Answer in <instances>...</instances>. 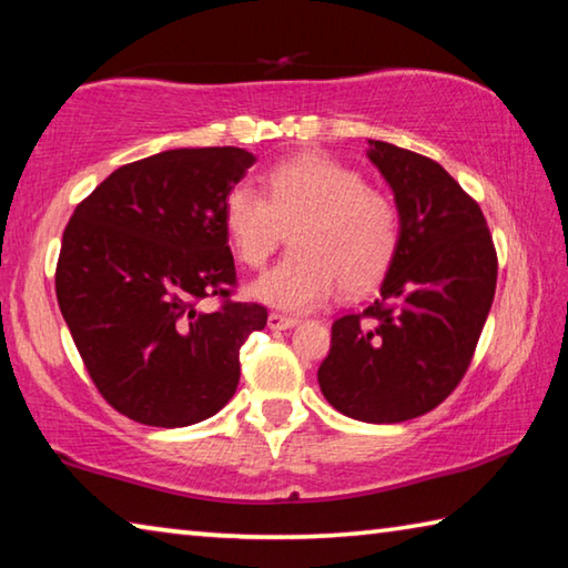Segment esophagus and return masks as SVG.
<instances>
[{
	"label": "esophagus",
	"instance_id": "1",
	"mask_svg": "<svg viewBox=\"0 0 568 568\" xmlns=\"http://www.w3.org/2000/svg\"><path fill=\"white\" fill-rule=\"evenodd\" d=\"M266 322H268V329H292V327H296V322H300V320L286 317V314L272 312V314H268Z\"/></svg>",
	"mask_w": 568,
	"mask_h": 568
}]
</instances>
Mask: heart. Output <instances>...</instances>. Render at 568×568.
<instances>
[{"label":"heart","mask_w":568,"mask_h":568,"mask_svg":"<svg viewBox=\"0 0 568 568\" xmlns=\"http://www.w3.org/2000/svg\"><path fill=\"white\" fill-rule=\"evenodd\" d=\"M266 195L239 183L223 199V229L244 266L262 268L286 231L294 236V254L251 284L254 300L310 312L339 284L347 294L372 290L395 262L403 231L395 201L349 165L296 155L268 171Z\"/></svg>","instance_id":"obj_1"}]
</instances>
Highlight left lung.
<instances>
[{"label": "left lung", "instance_id": "1", "mask_svg": "<svg viewBox=\"0 0 568 568\" xmlns=\"http://www.w3.org/2000/svg\"><path fill=\"white\" fill-rule=\"evenodd\" d=\"M395 193L399 248L365 312L332 324L322 395L362 423L430 413L466 375L496 294L498 258L483 211L420 153L369 141Z\"/></svg>", "mask_w": 568, "mask_h": 568}]
</instances>
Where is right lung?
Returning <instances> with one entry per match:
<instances>
[{
	"instance_id": "1",
	"label": "right lung",
	"mask_w": 568,
	"mask_h": 568,
	"mask_svg": "<svg viewBox=\"0 0 568 568\" xmlns=\"http://www.w3.org/2000/svg\"><path fill=\"white\" fill-rule=\"evenodd\" d=\"M256 158L175 148L120 165L74 209L54 290L82 362L118 413L153 427L216 415L236 393L239 349L266 310L231 302L223 199ZM221 295L216 313L197 302Z\"/></svg>"
}]
</instances>
